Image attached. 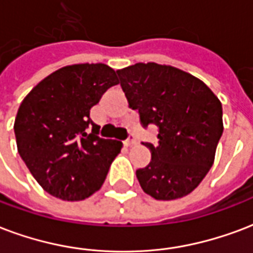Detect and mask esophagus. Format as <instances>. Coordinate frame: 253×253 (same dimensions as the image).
<instances>
[{"instance_id":"esophagus-1","label":"esophagus","mask_w":253,"mask_h":253,"mask_svg":"<svg viewBox=\"0 0 253 253\" xmlns=\"http://www.w3.org/2000/svg\"><path fill=\"white\" fill-rule=\"evenodd\" d=\"M135 143H136V138L134 135H132V134L130 136H128V138H127V139H126V142H125V145L128 146V147H130V146H134V145H135Z\"/></svg>"}]
</instances>
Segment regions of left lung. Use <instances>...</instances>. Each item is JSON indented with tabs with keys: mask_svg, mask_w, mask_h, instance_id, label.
Masks as SVG:
<instances>
[{
	"mask_svg": "<svg viewBox=\"0 0 253 253\" xmlns=\"http://www.w3.org/2000/svg\"><path fill=\"white\" fill-rule=\"evenodd\" d=\"M117 74L142 126L158 127V143H143L151 161L136 170L141 188L164 201L188 196L214 162L224 130L221 102L204 82L171 65L136 63Z\"/></svg>",
	"mask_w": 253,
	"mask_h": 253,
	"instance_id": "1",
	"label": "left lung"
}]
</instances>
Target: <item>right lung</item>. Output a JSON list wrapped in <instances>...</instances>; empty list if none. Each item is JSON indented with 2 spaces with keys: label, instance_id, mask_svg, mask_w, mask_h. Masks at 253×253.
<instances>
[{
  "label": "right lung",
  "instance_id": "add662e5",
  "mask_svg": "<svg viewBox=\"0 0 253 253\" xmlns=\"http://www.w3.org/2000/svg\"><path fill=\"white\" fill-rule=\"evenodd\" d=\"M118 83L117 72L102 63L67 65L22 100L14 121L17 150L46 193L80 201L102 188L123 143L100 138L89 110Z\"/></svg>",
  "mask_w": 253,
  "mask_h": 253
}]
</instances>
